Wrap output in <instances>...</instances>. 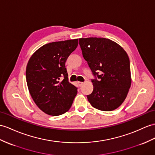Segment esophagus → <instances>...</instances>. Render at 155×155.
I'll use <instances>...</instances> for the list:
<instances>
[{"label":"esophagus","mask_w":155,"mask_h":155,"mask_svg":"<svg viewBox=\"0 0 155 155\" xmlns=\"http://www.w3.org/2000/svg\"><path fill=\"white\" fill-rule=\"evenodd\" d=\"M78 85L80 86H81L83 85V84H84V82H81V81H78Z\"/></svg>","instance_id":"34e87169"}]
</instances>
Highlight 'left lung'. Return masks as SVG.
<instances>
[{
    "label": "left lung",
    "mask_w": 155,
    "mask_h": 155,
    "mask_svg": "<svg viewBox=\"0 0 155 155\" xmlns=\"http://www.w3.org/2000/svg\"><path fill=\"white\" fill-rule=\"evenodd\" d=\"M82 54L91 70L93 91L87 95L97 109L111 111L118 108L131 86L130 62L124 48L110 39L81 38Z\"/></svg>",
    "instance_id": "1"
}]
</instances>
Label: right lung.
I'll use <instances>...</instances> for the list:
<instances>
[{"label":"right lung","instance_id":"right-lung-1","mask_svg":"<svg viewBox=\"0 0 155 155\" xmlns=\"http://www.w3.org/2000/svg\"><path fill=\"white\" fill-rule=\"evenodd\" d=\"M78 45V39L48 43L29 60L25 75L29 93L37 106L48 115L67 112L77 95L78 88L68 81L65 63Z\"/></svg>","mask_w":155,"mask_h":155}]
</instances>
